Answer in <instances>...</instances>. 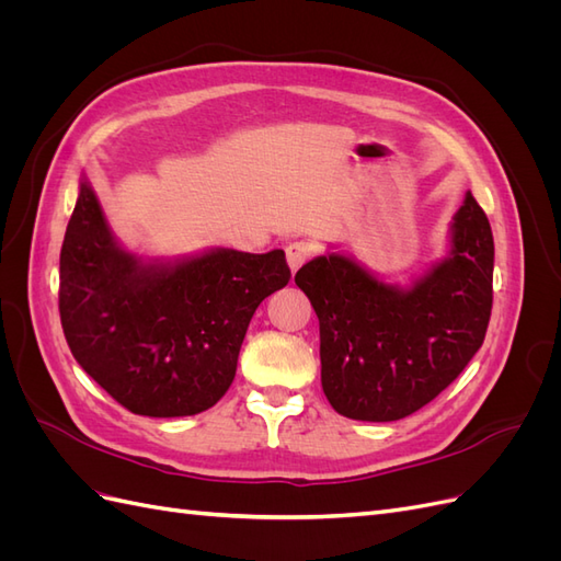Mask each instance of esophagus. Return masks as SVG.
Segmentation results:
<instances>
[{
	"mask_svg": "<svg viewBox=\"0 0 561 561\" xmlns=\"http://www.w3.org/2000/svg\"><path fill=\"white\" fill-rule=\"evenodd\" d=\"M316 254V248L307 241H295L285 248V257H287V266L293 271H297L304 262H309Z\"/></svg>",
	"mask_w": 561,
	"mask_h": 561,
	"instance_id": "obj_1",
	"label": "esophagus"
}]
</instances>
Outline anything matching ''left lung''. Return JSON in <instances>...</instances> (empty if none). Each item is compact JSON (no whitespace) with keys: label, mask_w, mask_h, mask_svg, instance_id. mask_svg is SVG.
<instances>
[{"label":"left lung","mask_w":561,"mask_h":561,"mask_svg":"<svg viewBox=\"0 0 561 561\" xmlns=\"http://www.w3.org/2000/svg\"><path fill=\"white\" fill-rule=\"evenodd\" d=\"M494 236L466 194L451 254L412 287L377 280L344 254L304 264L295 283L320 322V381L355 421H398L435 400L480 351L494 301Z\"/></svg>","instance_id":"obj_1"}]
</instances>
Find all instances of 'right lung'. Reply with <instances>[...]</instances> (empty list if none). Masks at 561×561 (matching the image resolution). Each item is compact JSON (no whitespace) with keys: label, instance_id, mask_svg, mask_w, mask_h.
Masks as SVG:
<instances>
[{"label":"right lung","instance_id":"1","mask_svg":"<svg viewBox=\"0 0 561 561\" xmlns=\"http://www.w3.org/2000/svg\"><path fill=\"white\" fill-rule=\"evenodd\" d=\"M290 280L283 250L217 248L145 264L114 241L83 178L60 250L58 309L75 360L140 416H192L222 398L252 313Z\"/></svg>","mask_w":561,"mask_h":561}]
</instances>
